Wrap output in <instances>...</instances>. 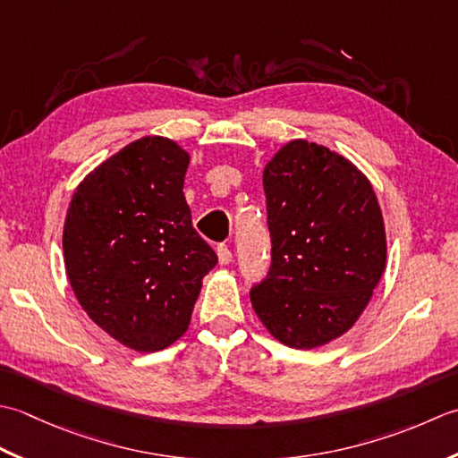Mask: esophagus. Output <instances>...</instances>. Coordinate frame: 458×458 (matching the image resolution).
Instances as JSON below:
<instances>
[{
	"mask_svg": "<svg viewBox=\"0 0 458 458\" xmlns=\"http://www.w3.org/2000/svg\"><path fill=\"white\" fill-rule=\"evenodd\" d=\"M217 259H219V265H229L233 260V253L231 249L225 245H219L217 247Z\"/></svg>",
	"mask_w": 458,
	"mask_h": 458,
	"instance_id": "obj_1",
	"label": "esophagus"
}]
</instances>
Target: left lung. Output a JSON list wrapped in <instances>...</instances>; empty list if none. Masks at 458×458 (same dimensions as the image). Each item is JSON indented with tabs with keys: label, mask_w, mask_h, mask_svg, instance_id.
Instances as JSON below:
<instances>
[{
	"label": "left lung",
	"mask_w": 458,
	"mask_h": 458,
	"mask_svg": "<svg viewBox=\"0 0 458 458\" xmlns=\"http://www.w3.org/2000/svg\"><path fill=\"white\" fill-rule=\"evenodd\" d=\"M273 263L250 304L275 340L326 346L358 322L386 270L377 195L348 157L296 138L263 170Z\"/></svg>",
	"instance_id": "obj_1"
}]
</instances>
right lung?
<instances>
[{
	"mask_svg": "<svg viewBox=\"0 0 458 458\" xmlns=\"http://www.w3.org/2000/svg\"><path fill=\"white\" fill-rule=\"evenodd\" d=\"M191 156L164 136L112 154L77 185L63 227L64 268L82 310L112 340L160 352L188 332L217 255L191 225Z\"/></svg>",
	"mask_w": 458,
	"mask_h": 458,
	"instance_id": "right-lung-1",
	"label": "right lung"
}]
</instances>
